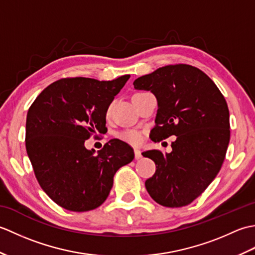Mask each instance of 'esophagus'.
I'll return each mask as SVG.
<instances>
[{"label":"esophagus","instance_id":"1","mask_svg":"<svg viewBox=\"0 0 255 255\" xmlns=\"http://www.w3.org/2000/svg\"><path fill=\"white\" fill-rule=\"evenodd\" d=\"M141 158H142L141 151H140L139 149H134V159L139 160V159H141Z\"/></svg>","mask_w":255,"mask_h":255}]
</instances>
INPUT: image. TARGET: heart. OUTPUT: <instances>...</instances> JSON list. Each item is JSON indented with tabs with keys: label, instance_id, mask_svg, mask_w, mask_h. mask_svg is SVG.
Segmentation results:
<instances>
[{
	"label": "heart",
	"instance_id": "1",
	"mask_svg": "<svg viewBox=\"0 0 255 255\" xmlns=\"http://www.w3.org/2000/svg\"><path fill=\"white\" fill-rule=\"evenodd\" d=\"M118 137L123 141L130 144H138L141 141V133L136 130V129H126V130L119 133Z\"/></svg>",
	"mask_w": 255,
	"mask_h": 255
}]
</instances>
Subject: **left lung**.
<instances>
[{"label":"left lung","mask_w":255,"mask_h":255,"mask_svg":"<svg viewBox=\"0 0 255 255\" xmlns=\"http://www.w3.org/2000/svg\"><path fill=\"white\" fill-rule=\"evenodd\" d=\"M136 90L158 101L153 141L175 136L170 153L149 150L155 173L145 181L149 195L165 207L191 204L217 176L230 140L229 110L224 95L202 70L174 64L134 80Z\"/></svg>","instance_id":"1"}]
</instances>
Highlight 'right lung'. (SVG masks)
Wrapping results in <instances>:
<instances>
[{
	"label": "right lung",
	"instance_id": "right-lung-1",
	"mask_svg": "<svg viewBox=\"0 0 255 255\" xmlns=\"http://www.w3.org/2000/svg\"><path fill=\"white\" fill-rule=\"evenodd\" d=\"M130 75L112 81L58 80L41 92L26 118V151L40 187L71 211L95 209L105 202L119 167L133 160V149L112 139L88 150L92 133H104L106 113Z\"/></svg>",
	"mask_w": 255,
	"mask_h": 255
}]
</instances>
